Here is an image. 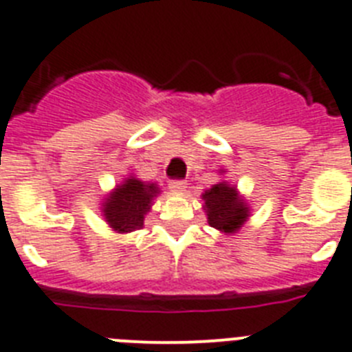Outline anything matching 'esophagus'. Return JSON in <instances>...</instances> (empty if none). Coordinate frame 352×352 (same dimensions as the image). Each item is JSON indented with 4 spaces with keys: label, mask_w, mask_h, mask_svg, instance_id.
Returning a JSON list of instances; mask_svg holds the SVG:
<instances>
[{
    "label": "esophagus",
    "mask_w": 352,
    "mask_h": 352,
    "mask_svg": "<svg viewBox=\"0 0 352 352\" xmlns=\"http://www.w3.org/2000/svg\"><path fill=\"white\" fill-rule=\"evenodd\" d=\"M186 188H188V184L182 179H175V181L170 182V190L175 191V193H182V191H186Z\"/></svg>",
    "instance_id": "esophagus-1"
}]
</instances>
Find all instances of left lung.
<instances>
[{
  "label": "left lung",
  "mask_w": 352,
  "mask_h": 352,
  "mask_svg": "<svg viewBox=\"0 0 352 352\" xmlns=\"http://www.w3.org/2000/svg\"><path fill=\"white\" fill-rule=\"evenodd\" d=\"M206 200L209 226L223 232H236L249 217V208L238 197L236 188L227 184H214L202 195Z\"/></svg>",
  "instance_id": "obj_1"
}]
</instances>
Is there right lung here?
<instances>
[{"label": "right lung", "mask_w": 352, "mask_h": 352, "mask_svg": "<svg viewBox=\"0 0 352 352\" xmlns=\"http://www.w3.org/2000/svg\"><path fill=\"white\" fill-rule=\"evenodd\" d=\"M157 191L155 184H144L134 177L126 179L125 184L118 186L103 204V214L109 226L118 232H131L143 227L144 214Z\"/></svg>", "instance_id": "add662e5"}]
</instances>
